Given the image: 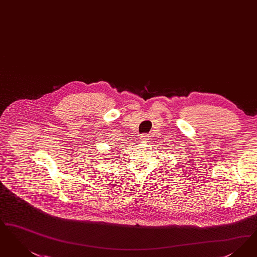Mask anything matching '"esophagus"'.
<instances>
[{"instance_id": "esophagus-1", "label": "esophagus", "mask_w": 257, "mask_h": 257, "mask_svg": "<svg viewBox=\"0 0 257 257\" xmlns=\"http://www.w3.org/2000/svg\"><path fill=\"white\" fill-rule=\"evenodd\" d=\"M149 138V136H147V135H142L141 136V139H142V141H145V140H147Z\"/></svg>"}]
</instances>
